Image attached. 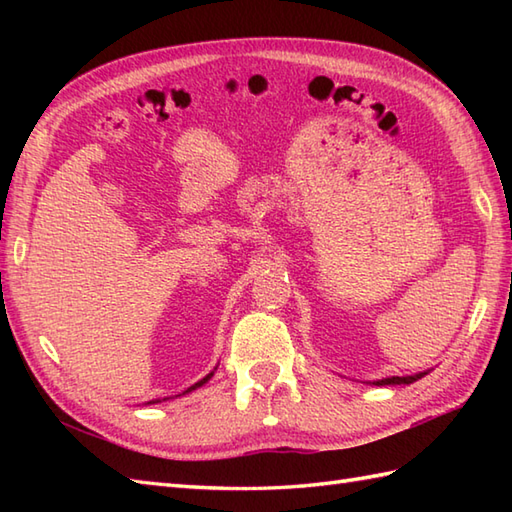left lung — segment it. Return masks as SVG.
Returning a JSON list of instances; mask_svg holds the SVG:
<instances>
[{
    "mask_svg": "<svg viewBox=\"0 0 512 512\" xmlns=\"http://www.w3.org/2000/svg\"><path fill=\"white\" fill-rule=\"evenodd\" d=\"M427 374H429V369H427V372H420V374H413V376H389V378L374 380L372 385H376V387H385V385H411V383H416L418 378L427 376Z\"/></svg>",
    "mask_w": 512,
    "mask_h": 512,
    "instance_id": "obj_1",
    "label": "left lung"
}]
</instances>
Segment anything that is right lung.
<instances>
[{"instance_id": "add662e5", "label": "right lung", "mask_w": 512, "mask_h": 512, "mask_svg": "<svg viewBox=\"0 0 512 512\" xmlns=\"http://www.w3.org/2000/svg\"><path fill=\"white\" fill-rule=\"evenodd\" d=\"M217 369V367H215ZM215 369H213V372L211 374H206L202 380H198V383H195V385H191L187 391H182V394L180 396H184V394H189V391H193V389H198V387H202L204 383H209V380H211V376L215 374ZM167 400V398H165ZM154 402H160V400H151V402H147V405H154Z\"/></svg>"}]
</instances>
